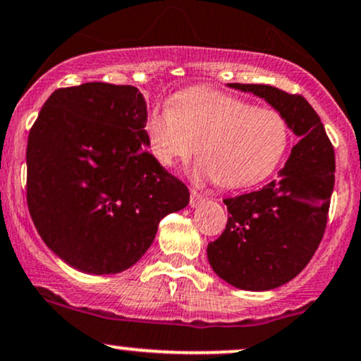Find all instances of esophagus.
I'll use <instances>...</instances> for the list:
<instances>
[{"mask_svg":"<svg viewBox=\"0 0 361 361\" xmlns=\"http://www.w3.org/2000/svg\"><path fill=\"white\" fill-rule=\"evenodd\" d=\"M205 202V195H202L197 190H192V193H190V207H198L202 205V203Z\"/></svg>","mask_w":361,"mask_h":361,"instance_id":"34e87169","label":"esophagus"}]
</instances>
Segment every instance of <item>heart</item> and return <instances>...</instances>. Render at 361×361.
Wrapping results in <instances>:
<instances>
[{
  "instance_id": "b5f03b06",
  "label": "heart",
  "mask_w": 361,
  "mask_h": 361,
  "mask_svg": "<svg viewBox=\"0 0 361 361\" xmlns=\"http://www.w3.org/2000/svg\"><path fill=\"white\" fill-rule=\"evenodd\" d=\"M145 136L161 166L185 161L197 146L193 176L215 178L225 188L266 180L289 145L288 123L279 112L208 89L186 90L171 99V106L151 111Z\"/></svg>"
}]
</instances>
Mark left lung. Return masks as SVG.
Instances as JSON below:
<instances>
[{
	"label": "left lung",
	"instance_id": "left-lung-1",
	"mask_svg": "<svg viewBox=\"0 0 361 361\" xmlns=\"http://www.w3.org/2000/svg\"><path fill=\"white\" fill-rule=\"evenodd\" d=\"M228 87L271 104L299 141L277 180L224 200L227 227L208 244V262L237 289H276L307 266L323 238L334 186V149L319 116L301 95L260 84Z\"/></svg>",
	"mask_w": 361,
	"mask_h": 361
}]
</instances>
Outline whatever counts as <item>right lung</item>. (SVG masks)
I'll use <instances>...</instances> for the list:
<instances>
[{"label":"right lung","mask_w":361,"mask_h":361,"mask_svg":"<svg viewBox=\"0 0 361 361\" xmlns=\"http://www.w3.org/2000/svg\"><path fill=\"white\" fill-rule=\"evenodd\" d=\"M133 85L87 82L47 99L30 129L27 202L47 247L85 274H117L153 244L188 188L147 151Z\"/></svg>","instance_id":"obj_1"}]
</instances>
